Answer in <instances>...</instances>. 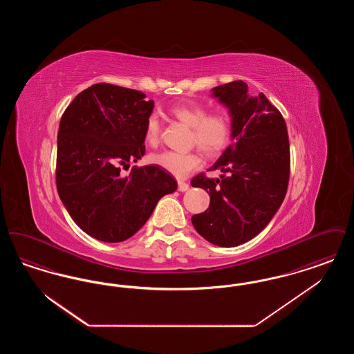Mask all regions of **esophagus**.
Segmentation results:
<instances>
[{"label": "esophagus", "instance_id": "1", "mask_svg": "<svg viewBox=\"0 0 354 354\" xmlns=\"http://www.w3.org/2000/svg\"><path fill=\"white\" fill-rule=\"evenodd\" d=\"M188 188H189V185H188V183L182 182V180H179V182H178V189H179L180 192H185V191H188Z\"/></svg>", "mask_w": 354, "mask_h": 354}]
</instances>
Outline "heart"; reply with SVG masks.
Segmentation results:
<instances>
[{
  "instance_id": "heart-1",
  "label": "heart",
  "mask_w": 354,
  "mask_h": 354,
  "mask_svg": "<svg viewBox=\"0 0 354 354\" xmlns=\"http://www.w3.org/2000/svg\"><path fill=\"white\" fill-rule=\"evenodd\" d=\"M171 114L192 129V143L204 153L214 156L225 149L231 138V119L224 111L207 114L201 104H176ZM160 138L159 118L151 114L146 120L145 140L150 146H156ZM150 162L169 172L176 178H185L189 172L202 165L198 152L162 151L150 155Z\"/></svg>"
}]
</instances>
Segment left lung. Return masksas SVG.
Listing matches in <instances>:
<instances>
[{"mask_svg": "<svg viewBox=\"0 0 354 354\" xmlns=\"http://www.w3.org/2000/svg\"><path fill=\"white\" fill-rule=\"evenodd\" d=\"M211 95L228 109L232 145L211 171L191 180L209 195V208L192 216L199 235L219 247H236L259 235L284 201L289 180V140L286 120L260 93L248 94L243 81L220 84Z\"/></svg>", "mask_w": 354, "mask_h": 354, "instance_id": "obj_1", "label": "left lung"}]
</instances>
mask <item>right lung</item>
I'll use <instances>...</instances> for the list:
<instances>
[{"label": "right lung", "mask_w": 354, "mask_h": 354, "mask_svg": "<svg viewBox=\"0 0 354 354\" xmlns=\"http://www.w3.org/2000/svg\"><path fill=\"white\" fill-rule=\"evenodd\" d=\"M153 101L142 91L97 84L65 110L57 142V189L68 215L87 235L119 243L136 234L156 203L176 191L158 166L120 167L145 155L146 120Z\"/></svg>", "instance_id": "right-lung-1"}]
</instances>
